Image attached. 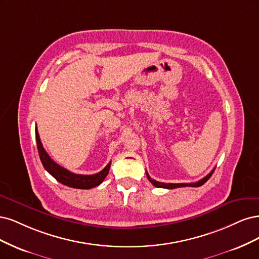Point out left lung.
Listing matches in <instances>:
<instances>
[{
	"label": "left lung",
	"mask_w": 259,
	"mask_h": 259,
	"mask_svg": "<svg viewBox=\"0 0 259 259\" xmlns=\"http://www.w3.org/2000/svg\"><path fill=\"white\" fill-rule=\"evenodd\" d=\"M214 170H212L210 173H208L206 177H204L203 179H201L200 181L196 182V183H179V184H172V183H169V184H166V183H160V182H157L155 180H153L151 177H149L148 173L146 172V175H147V179L148 181L152 183V184L155 186V187H158V188H166V189H173V188H179V187H199L203 185L204 183L211 178V175L213 174Z\"/></svg>",
	"instance_id": "8db88e82"
}]
</instances>
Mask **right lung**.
<instances>
[{
    "label": "right lung",
    "instance_id": "1",
    "mask_svg": "<svg viewBox=\"0 0 259 259\" xmlns=\"http://www.w3.org/2000/svg\"><path fill=\"white\" fill-rule=\"evenodd\" d=\"M35 138H36L38 155L45 170L49 174L53 175L58 182H60L61 184L65 186H69L72 188H78V189H89V188L96 187L101 184V183L104 181V179L106 178V175L108 174V171H110L111 161L108 162V164L102 171H100L99 173H96L93 175H82V174L72 173L71 171L64 169L63 166L56 163L52 158L49 157V155L46 153V151L43 147V144H41L36 127H35Z\"/></svg>",
    "mask_w": 259,
    "mask_h": 259
}]
</instances>
